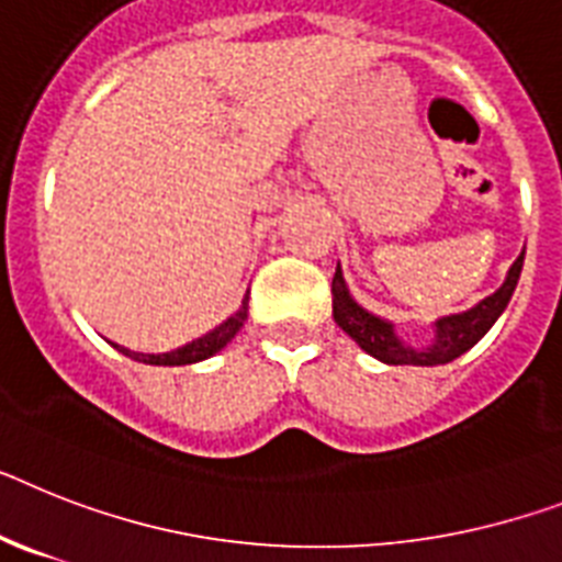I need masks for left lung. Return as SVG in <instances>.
I'll list each match as a JSON object with an SVG mask.
<instances>
[{"label": "left lung", "instance_id": "left-lung-1", "mask_svg": "<svg viewBox=\"0 0 562 562\" xmlns=\"http://www.w3.org/2000/svg\"><path fill=\"white\" fill-rule=\"evenodd\" d=\"M522 258H526V249H522L520 258L512 263L505 284L499 286L494 295L480 301V304H476L474 310H468V313L439 318L437 338H434V345L425 347V350L405 347L396 338V333H393V324L375 318L368 310H361L359 304L350 299V292H347L345 278H341V270H338V267L336 276H333V318H336L338 327L353 338L364 353L375 356V359L384 361V364H419V368L448 364V361H453L457 356L465 353V350H471V347L491 330V324L497 322L499 313L508 307V301H512L514 295V286L520 281Z\"/></svg>", "mask_w": 562, "mask_h": 562}]
</instances>
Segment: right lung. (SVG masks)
Listing matches in <instances>:
<instances>
[{"instance_id":"add662e5","label":"right lung","mask_w":562,"mask_h":562,"mask_svg":"<svg viewBox=\"0 0 562 562\" xmlns=\"http://www.w3.org/2000/svg\"><path fill=\"white\" fill-rule=\"evenodd\" d=\"M247 304H249V295L244 299V304H240L238 313L232 315V318H226L221 327H215V330L206 333L203 338H194L192 345L171 350V353H160V356L132 353V350H125V347H120V353L132 356V359L143 361V364H194V361L209 359V356H215L221 347H226V341H232V338H235V333L244 327V322H247Z\"/></svg>"}]
</instances>
